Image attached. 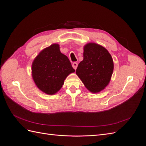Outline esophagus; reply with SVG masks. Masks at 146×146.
I'll use <instances>...</instances> for the list:
<instances>
[{
	"label": "esophagus",
	"instance_id": "34e87169",
	"mask_svg": "<svg viewBox=\"0 0 146 146\" xmlns=\"http://www.w3.org/2000/svg\"><path fill=\"white\" fill-rule=\"evenodd\" d=\"M77 66H78L77 63H76V62L73 63V64H72V67H73V68H74V69H77Z\"/></svg>",
	"mask_w": 146,
	"mask_h": 146
}]
</instances>
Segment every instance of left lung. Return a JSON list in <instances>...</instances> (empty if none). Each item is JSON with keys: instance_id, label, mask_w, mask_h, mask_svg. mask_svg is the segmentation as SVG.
I'll return each mask as SVG.
<instances>
[{"instance_id": "left-lung-1", "label": "left lung", "mask_w": 146, "mask_h": 146, "mask_svg": "<svg viewBox=\"0 0 146 146\" xmlns=\"http://www.w3.org/2000/svg\"><path fill=\"white\" fill-rule=\"evenodd\" d=\"M114 68L112 57L104 47L89 43L84 47L83 60L76 74L88 90L98 92L108 85Z\"/></svg>"}]
</instances>
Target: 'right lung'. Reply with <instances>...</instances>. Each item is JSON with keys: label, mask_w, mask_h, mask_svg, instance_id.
<instances>
[{"label": "right lung", "mask_w": 146, "mask_h": 146, "mask_svg": "<svg viewBox=\"0 0 146 146\" xmlns=\"http://www.w3.org/2000/svg\"><path fill=\"white\" fill-rule=\"evenodd\" d=\"M32 77L38 88L48 94L60 90L68 75L74 72L69 60L61 54L58 44L42 50L32 64Z\"/></svg>", "instance_id": "obj_1"}]
</instances>
